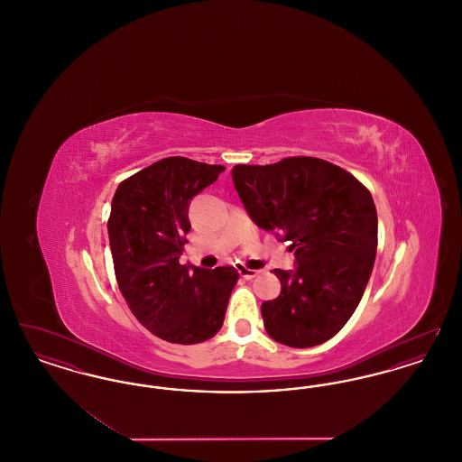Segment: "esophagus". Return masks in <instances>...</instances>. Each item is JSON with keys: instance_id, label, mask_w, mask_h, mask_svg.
I'll use <instances>...</instances> for the list:
<instances>
[{"instance_id": "34e87169", "label": "esophagus", "mask_w": 462, "mask_h": 462, "mask_svg": "<svg viewBox=\"0 0 462 462\" xmlns=\"http://www.w3.org/2000/svg\"><path fill=\"white\" fill-rule=\"evenodd\" d=\"M239 273H241L242 279L251 281V279H254L260 273V270H253V268H247V266H239Z\"/></svg>"}]
</instances>
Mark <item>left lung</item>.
<instances>
[{
	"instance_id": "8db88e82",
	"label": "left lung",
	"mask_w": 462,
	"mask_h": 462,
	"mask_svg": "<svg viewBox=\"0 0 462 462\" xmlns=\"http://www.w3.org/2000/svg\"><path fill=\"white\" fill-rule=\"evenodd\" d=\"M236 190L251 220L294 251V270H273L281 294L262 305L264 329L310 348L343 329L373 272L377 213L371 192L346 170L317 157L237 164Z\"/></svg>"
}]
</instances>
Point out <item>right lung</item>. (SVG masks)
I'll return each mask as SVG.
<instances>
[{"label": "right lung", "mask_w": 462, "mask_h": 462, "mask_svg": "<svg viewBox=\"0 0 462 462\" xmlns=\"http://www.w3.org/2000/svg\"><path fill=\"white\" fill-rule=\"evenodd\" d=\"M225 168L166 157L119 183L107 221L117 286L138 322L154 336L196 345L223 326L234 266L180 264L190 232L189 206Z\"/></svg>", "instance_id": "obj_1"}]
</instances>
